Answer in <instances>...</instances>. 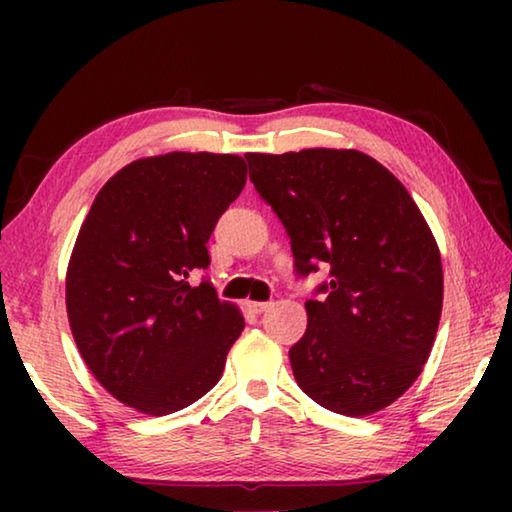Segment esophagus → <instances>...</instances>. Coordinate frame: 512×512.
I'll use <instances>...</instances> for the list:
<instances>
[{
  "label": "esophagus",
  "instance_id": "1",
  "mask_svg": "<svg viewBox=\"0 0 512 512\" xmlns=\"http://www.w3.org/2000/svg\"><path fill=\"white\" fill-rule=\"evenodd\" d=\"M271 305H273V302H255V300H250L248 302V309L253 311V314H264V311L271 307Z\"/></svg>",
  "mask_w": 512,
  "mask_h": 512
}]
</instances>
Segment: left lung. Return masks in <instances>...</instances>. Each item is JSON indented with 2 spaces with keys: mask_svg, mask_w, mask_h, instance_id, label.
<instances>
[{
  "mask_svg": "<svg viewBox=\"0 0 512 512\" xmlns=\"http://www.w3.org/2000/svg\"><path fill=\"white\" fill-rule=\"evenodd\" d=\"M250 183L282 221L298 277L329 266L289 350L302 393L341 415L393 404L429 359L443 264L404 185L359 151L248 153Z\"/></svg>",
  "mask_w": 512,
  "mask_h": 512,
  "instance_id": "1",
  "label": "left lung"
}]
</instances>
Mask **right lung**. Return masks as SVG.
I'll return each mask as SVG.
<instances>
[{"label":"right lung","instance_id":"obj_1","mask_svg":"<svg viewBox=\"0 0 512 512\" xmlns=\"http://www.w3.org/2000/svg\"><path fill=\"white\" fill-rule=\"evenodd\" d=\"M246 185L239 155L167 153L117 171L67 268V316L92 375L149 415L180 411L221 379L244 329L210 280L207 241Z\"/></svg>","mask_w":512,"mask_h":512}]
</instances>
